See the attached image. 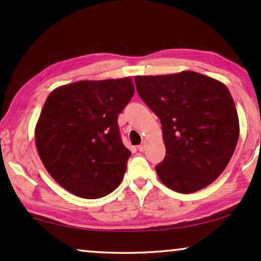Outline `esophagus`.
Returning <instances> with one entry per match:
<instances>
[{"label": "esophagus", "mask_w": 261, "mask_h": 261, "mask_svg": "<svg viewBox=\"0 0 261 261\" xmlns=\"http://www.w3.org/2000/svg\"><path fill=\"white\" fill-rule=\"evenodd\" d=\"M146 147H147V141H142V143H141L137 148H139L140 152H145Z\"/></svg>", "instance_id": "1"}]
</instances>
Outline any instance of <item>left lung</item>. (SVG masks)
Segmentation results:
<instances>
[{"label":"left lung","instance_id":"left-lung-1","mask_svg":"<svg viewBox=\"0 0 261 261\" xmlns=\"http://www.w3.org/2000/svg\"><path fill=\"white\" fill-rule=\"evenodd\" d=\"M141 99L160 118L166 157L155 166L166 187L195 193L229 163L239 137L232 95L220 81L194 71L136 76Z\"/></svg>","mask_w":261,"mask_h":261}]
</instances>
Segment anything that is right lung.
<instances>
[{
	"instance_id": "obj_1",
	"label": "right lung",
	"mask_w": 261,
	"mask_h": 261,
	"mask_svg": "<svg viewBox=\"0 0 261 261\" xmlns=\"http://www.w3.org/2000/svg\"><path fill=\"white\" fill-rule=\"evenodd\" d=\"M134 92L130 77L79 81L45 100L35 126L39 157L73 195L99 199L121 182L131 152L120 139L118 115Z\"/></svg>"
}]
</instances>
